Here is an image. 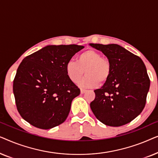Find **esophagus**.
Returning <instances> with one entry per match:
<instances>
[{
  "label": "esophagus",
  "instance_id": "esophagus-1",
  "mask_svg": "<svg viewBox=\"0 0 158 158\" xmlns=\"http://www.w3.org/2000/svg\"><path fill=\"white\" fill-rule=\"evenodd\" d=\"M87 90L85 89H83V88H81V94H84V93H85Z\"/></svg>",
  "mask_w": 158,
  "mask_h": 158
}]
</instances>
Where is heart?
I'll return each mask as SVG.
<instances>
[{"mask_svg": "<svg viewBox=\"0 0 158 158\" xmlns=\"http://www.w3.org/2000/svg\"><path fill=\"white\" fill-rule=\"evenodd\" d=\"M111 69L110 60L93 49L80 54L76 62L70 60L65 65L66 74L74 83L81 80L85 70L86 75L79 83L85 88H95L98 83L104 84L111 76Z\"/></svg>", "mask_w": 158, "mask_h": 158, "instance_id": "obj_1", "label": "heart"}]
</instances>
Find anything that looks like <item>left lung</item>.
<instances>
[{
  "label": "left lung",
  "mask_w": 158,
  "mask_h": 158,
  "mask_svg": "<svg viewBox=\"0 0 158 158\" xmlns=\"http://www.w3.org/2000/svg\"><path fill=\"white\" fill-rule=\"evenodd\" d=\"M111 63V74L102 87L95 90L90 109L107 126L120 127L137 117L145 106L150 80L143 61L118 44H90Z\"/></svg>",
  "instance_id": "8db88e82"
}]
</instances>
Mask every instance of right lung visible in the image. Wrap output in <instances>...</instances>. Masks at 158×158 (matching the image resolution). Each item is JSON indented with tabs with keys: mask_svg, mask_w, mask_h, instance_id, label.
<instances>
[{
	"mask_svg": "<svg viewBox=\"0 0 158 158\" xmlns=\"http://www.w3.org/2000/svg\"><path fill=\"white\" fill-rule=\"evenodd\" d=\"M83 46L49 45L26 57L13 84L19 114L32 126L49 129L61 124L81 90L70 81L65 65Z\"/></svg>",
	"mask_w": 158,
	"mask_h": 158,
	"instance_id": "obj_1",
	"label": "right lung"
}]
</instances>
